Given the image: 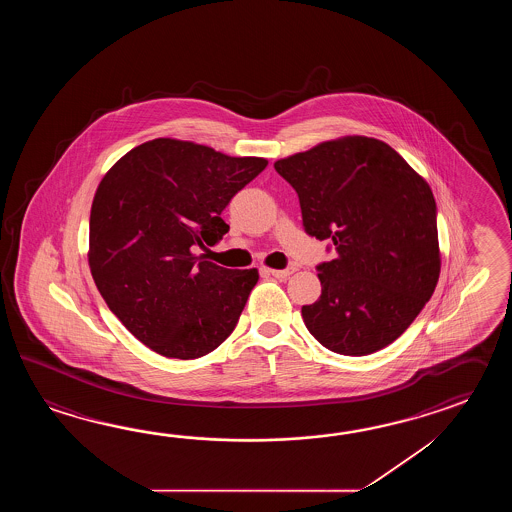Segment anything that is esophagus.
<instances>
[{
    "mask_svg": "<svg viewBox=\"0 0 512 512\" xmlns=\"http://www.w3.org/2000/svg\"><path fill=\"white\" fill-rule=\"evenodd\" d=\"M294 271H296V267H293V265L287 267V269H267V272L272 274L274 278H278V280H287Z\"/></svg>",
    "mask_w": 512,
    "mask_h": 512,
    "instance_id": "1",
    "label": "esophagus"
}]
</instances>
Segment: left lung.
I'll return each mask as SVG.
<instances>
[{
	"mask_svg": "<svg viewBox=\"0 0 512 512\" xmlns=\"http://www.w3.org/2000/svg\"><path fill=\"white\" fill-rule=\"evenodd\" d=\"M300 199L304 229L333 241L305 327L340 355L386 348L421 313L441 271L430 186L386 142L353 135L274 163Z\"/></svg>",
	"mask_w": 512,
	"mask_h": 512,
	"instance_id": "8db88e82",
	"label": "left lung"
}]
</instances>
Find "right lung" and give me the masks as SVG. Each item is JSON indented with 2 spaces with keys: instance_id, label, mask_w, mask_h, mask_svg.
Masks as SVG:
<instances>
[{
  "instance_id": "right-lung-1",
  "label": "right lung",
  "mask_w": 512,
  "mask_h": 512,
  "mask_svg": "<svg viewBox=\"0 0 512 512\" xmlns=\"http://www.w3.org/2000/svg\"><path fill=\"white\" fill-rule=\"evenodd\" d=\"M267 159L153 139L109 168L89 216V269L111 313L168 359H199L234 331L256 269L196 256L229 225L221 212Z\"/></svg>"
}]
</instances>
